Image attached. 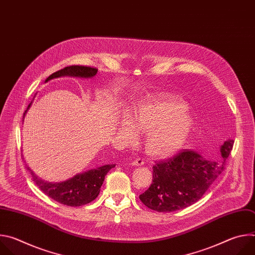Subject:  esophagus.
I'll list each match as a JSON object with an SVG mask.
<instances>
[{"instance_id": "1", "label": "esophagus", "mask_w": 255, "mask_h": 255, "mask_svg": "<svg viewBox=\"0 0 255 255\" xmlns=\"http://www.w3.org/2000/svg\"><path fill=\"white\" fill-rule=\"evenodd\" d=\"M144 163H145V162H144V159H143V158H136V159H134V160L131 162V164H132L133 166H142Z\"/></svg>"}]
</instances>
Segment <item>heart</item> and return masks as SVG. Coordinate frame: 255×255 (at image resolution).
Wrapping results in <instances>:
<instances>
[{
    "label": "heart",
    "instance_id": "heart-1",
    "mask_svg": "<svg viewBox=\"0 0 255 255\" xmlns=\"http://www.w3.org/2000/svg\"><path fill=\"white\" fill-rule=\"evenodd\" d=\"M193 125V117L185 105L174 99L141 104L132 118L124 114L119 119V130L128 140L136 139L139 131L146 132L145 146L157 157L169 156L183 147Z\"/></svg>",
    "mask_w": 255,
    "mask_h": 255
}]
</instances>
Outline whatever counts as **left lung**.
Returning a JSON list of instances; mask_svg holds the SVG:
<instances>
[{"label":"left lung","instance_id":"left-lung-1","mask_svg":"<svg viewBox=\"0 0 255 255\" xmlns=\"http://www.w3.org/2000/svg\"><path fill=\"white\" fill-rule=\"evenodd\" d=\"M234 140L220 147V157L210 159L197 151L183 150L153 165L152 184L140 201L157 212H173L198 202L225 169Z\"/></svg>","mask_w":255,"mask_h":255}]
</instances>
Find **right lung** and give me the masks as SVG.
<instances>
[{
	"mask_svg": "<svg viewBox=\"0 0 255 255\" xmlns=\"http://www.w3.org/2000/svg\"><path fill=\"white\" fill-rule=\"evenodd\" d=\"M97 72L98 69L95 67L84 65H70L54 72V74H52L45 80V83L52 79L65 76L93 78L97 75ZM31 104L32 102L28 105L23 118L25 117V114L28 111ZM115 165L116 164H105L103 166L93 168L83 173H79L67 180L61 181V183H48V181H44L36 175L30 169V167H28L27 165L26 167L30 171L34 183L49 198L66 206L80 207L93 202L99 196L106 174L111 168L115 167Z\"/></svg>",
	"mask_w": 255,
	"mask_h": 255,
	"instance_id": "right-lung-1",
	"label": "right lung"
}]
</instances>
